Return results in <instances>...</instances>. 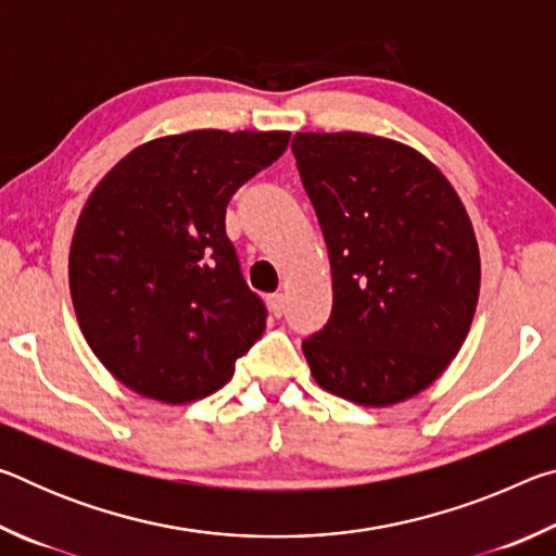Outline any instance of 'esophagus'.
Masks as SVG:
<instances>
[{
    "mask_svg": "<svg viewBox=\"0 0 556 556\" xmlns=\"http://www.w3.org/2000/svg\"><path fill=\"white\" fill-rule=\"evenodd\" d=\"M267 304H269V312H271V316H285V312H287V299H285V294H271L269 299H267Z\"/></svg>",
    "mask_w": 556,
    "mask_h": 556,
    "instance_id": "1",
    "label": "esophagus"
}]
</instances>
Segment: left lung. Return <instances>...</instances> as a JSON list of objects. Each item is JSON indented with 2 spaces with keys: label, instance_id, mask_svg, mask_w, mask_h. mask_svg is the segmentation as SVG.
<instances>
[{
  "label": "left lung",
  "instance_id": "obj_1",
  "mask_svg": "<svg viewBox=\"0 0 556 556\" xmlns=\"http://www.w3.org/2000/svg\"><path fill=\"white\" fill-rule=\"evenodd\" d=\"M301 184L321 225L333 308L301 348L324 390L388 407L429 388L473 321L481 257L464 203L414 149L361 131H299Z\"/></svg>",
  "mask_w": 556,
  "mask_h": 556
}]
</instances>
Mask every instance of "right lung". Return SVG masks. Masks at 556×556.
Listing matches in <instances>:
<instances>
[{
    "label": "right lung",
    "instance_id": "obj_1",
    "mask_svg": "<svg viewBox=\"0 0 556 556\" xmlns=\"http://www.w3.org/2000/svg\"><path fill=\"white\" fill-rule=\"evenodd\" d=\"M287 144L289 131L162 137L90 193L71 244V296L92 353L129 390L166 404L208 397L265 331L225 208Z\"/></svg>",
    "mask_w": 556,
    "mask_h": 556
}]
</instances>
